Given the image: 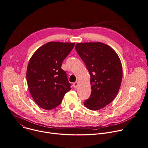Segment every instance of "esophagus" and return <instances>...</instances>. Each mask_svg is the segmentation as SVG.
Segmentation results:
<instances>
[{
    "label": "esophagus",
    "instance_id": "esophagus-1",
    "mask_svg": "<svg viewBox=\"0 0 148 148\" xmlns=\"http://www.w3.org/2000/svg\"><path fill=\"white\" fill-rule=\"evenodd\" d=\"M78 83L77 82H75L73 84V86L74 88H77L78 87Z\"/></svg>",
    "mask_w": 148,
    "mask_h": 148
}]
</instances>
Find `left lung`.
Here are the masks:
<instances>
[{
  "mask_svg": "<svg viewBox=\"0 0 148 148\" xmlns=\"http://www.w3.org/2000/svg\"><path fill=\"white\" fill-rule=\"evenodd\" d=\"M75 47L90 77L91 94L84 104L91 110L103 108L119 91L123 78L121 60L110 46L102 42L79 43Z\"/></svg>",
  "mask_w": 148,
  "mask_h": 148,
  "instance_id": "8db88e82",
  "label": "left lung"
}]
</instances>
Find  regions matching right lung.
Here are the masks:
<instances>
[{"label": "right lung", "mask_w": 148, "mask_h": 148, "mask_svg": "<svg viewBox=\"0 0 148 148\" xmlns=\"http://www.w3.org/2000/svg\"><path fill=\"white\" fill-rule=\"evenodd\" d=\"M74 43L49 42L39 47L31 58L26 77L29 91L35 103L45 110L58 106L71 89L62 63Z\"/></svg>", "instance_id": "obj_1"}]
</instances>
